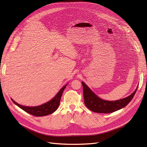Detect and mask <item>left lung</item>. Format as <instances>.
Wrapping results in <instances>:
<instances>
[{"label": "left lung", "instance_id": "obj_1", "mask_svg": "<svg viewBox=\"0 0 147 147\" xmlns=\"http://www.w3.org/2000/svg\"><path fill=\"white\" fill-rule=\"evenodd\" d=\"M82 83L83 88V97L84 104L88 109L96 113H109L114 112L126 106L134 97L137 89L128 97L115 101H107L97 96L86 84Z\"/></svg>", "mask_w": 147, "mask_h": 147}]
</instances>
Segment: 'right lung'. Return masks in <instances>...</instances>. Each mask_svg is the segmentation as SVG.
<instances>
[{
    "instance_id": "right-lung-1",
    "label": "right lung",
    "mask_w": 147,
    "mask_h": 147,
    "mask_svg": "<svg viewBox=\"0 0 147 147\" xmlns=\"http://www.w3.org/2000/svg\"><path fill=\"white\" fill-rule=\"evenodd\" d=\"M67 84L63 88H62L60 90V91L58 92V93L56 94V96L52 100L47 102L45 104L39 105V106L26 107L16 103V102L13 100L12 99H11V100L14 102V104H15L16 105L18 106L20 108L23 109L24 111H25V112H26L27 113L32 115H34L35 117L46 116V115H50L51 113H53V112H55L57 110V109L58 108L62 94H63V92L64 90V89L65 88Z\"/></svg>"
}]
</instances>
